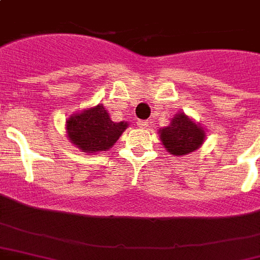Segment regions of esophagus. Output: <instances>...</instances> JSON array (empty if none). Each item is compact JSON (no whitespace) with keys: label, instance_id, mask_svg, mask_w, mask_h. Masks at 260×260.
<instances>
[{"label":"esophagus","instance_id":"obj_1","mask_svg":"<svg viewBox=\"0 0 260 260\" xmlns=\"http://www.w3.org/2000/svg\"><path fill=\"white\" fill-rule=\"evenodd\" d=\"M138 125H139V128H143V129H144V128H147V126H148V121H147V120H139Z\"/></svg>","mask_w":260,"mask_h":260}]
</instances>
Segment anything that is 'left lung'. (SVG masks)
<instances>
[{"label": "left lung", "mask_w": 260, "mask_h": 260, "mask_svg": "<svg viewBox=\"0 0 260 260\" xmlns=\"http://www.w3.org/2000/svg\"><path fill=\"white\" fill-rule=\"evenodd\" d=\"M159 138L169 154L182 156L202 146L205 140V131L185 113H178L174 116L170 125L159 129Z\"/></svg>", "instance_id": "1"}]
</instances>
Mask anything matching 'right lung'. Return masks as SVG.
I'll use <instances>...</instances> for the list:
<instances>
[{
    "mask_svg": "<svg viewBox=\"0 0 260 260\" xmlns=\"http://www.w3.org/2000/svg\"><path fill=\"white\" fill-rule=\"evenodd\" d=\"M126 128V121H112L102 104L73 114L66 121L69 140L89 154L109 150Z\"/></svg>",
    "mask_w": 260,
    "mask_h": 260,
    "instance_id": "add662e5",
    "label": "right lung"
}]
</instances>
